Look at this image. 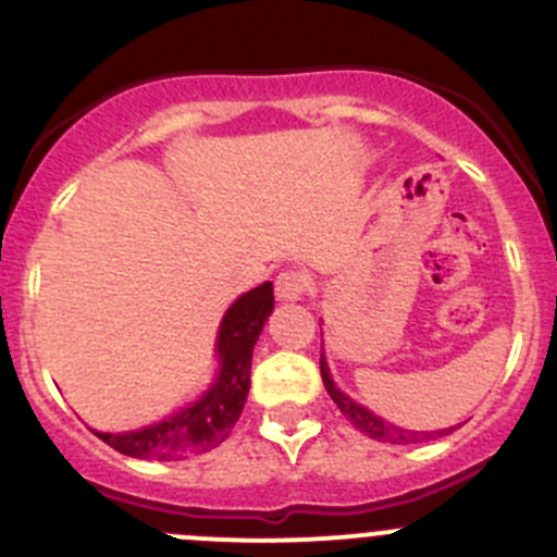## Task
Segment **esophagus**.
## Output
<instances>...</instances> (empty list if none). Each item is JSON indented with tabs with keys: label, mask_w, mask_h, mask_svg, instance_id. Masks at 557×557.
<instances>
[{
	"label": "esophagus",
	"mask_w": 557,
	"mask_h": 557,
	"mask_svg": "<svg viewBox=\"0 0 557 557\" xmlns=\"http://www.w3.org/2000/svg\"><path fill=\"white\" fill-rule=\"evenodd\" d=\"M312 290V277L305 269H285L277 274V283H274V294L280 301H296L301 296H307Z\"/></svg>",
	"instance_id": "34e87169"
}]
</instances>
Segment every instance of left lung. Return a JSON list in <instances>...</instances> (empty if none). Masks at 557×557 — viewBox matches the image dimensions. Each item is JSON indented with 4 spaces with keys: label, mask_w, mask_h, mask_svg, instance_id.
Segmentation results:
<instances>
[{
    "label": "left lung",
    "mask_w": 557,
    "mask_h": 557,
    "mask_svg": "<svg viewBox=\"0 0 557 557\" xmlns=\"http://www.w3.org/2000/svg\"><path fill=\"white\" fill-rule=\"evenodd\" d=\"M321 377H323V386H326L329 397L337 403L339 413H343L356 430H361L364 435H370V438L383 441V444H416V441H428V438H435V435L449 433V430H444V433H410V430L397 428V424L386 422V419H381V416L370 413V410L361 408L359 403H354L350 397H345V394L339 392L337 386H334V381H332V375H329V367H326V361H323V356H321ZM451 430H455V428H451Z\"/></svg>",
    "instance_id": "left-lung-1"
}]
</instances>
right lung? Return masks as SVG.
I'll return each instance as SVG.
<instances>
[{
  "label": "right lung",
  "mask_w": 557,
  "mask_h": 557,
  "mask_svg": "<svg viewBox=\"0 0 557 557\" xmlns=\"http://www.w3.org/2000/svg\"><path fill=\"white\" fill-rule=\"evenodd\" d=\"M274 288L263 283L234 301L220 323V375L190 408L135 433H95L116 451L138 460H182L203 455L231 435L250 392V361L263 323L272 315Z\"/></svg>",
  "instance_id": "right-lung-1"
}]
</instances>
